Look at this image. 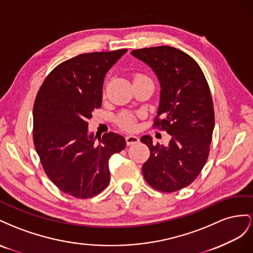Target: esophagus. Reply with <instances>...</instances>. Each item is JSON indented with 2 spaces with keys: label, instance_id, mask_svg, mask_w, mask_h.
<instances>
[{
  "label": "esophagus",
  "instance_id": "obj_1",
  "mask_svg": "<svg viewBox=\"0 0 253 253\" xmlns=\"http://www.w3.org/2000/svg\"><path fill=\"white\" fill-rule=\"evenodd\" d=\"M125 140H126V144L128 146L133 145V144L139 142V138H138V136H135V135H127Z\"/></svg>",
  "mask_w": 253,
  "mask_h": 253
}]
</instances>
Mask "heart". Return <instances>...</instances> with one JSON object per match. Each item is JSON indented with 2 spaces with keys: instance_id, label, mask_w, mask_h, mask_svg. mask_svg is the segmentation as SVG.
<instances>
[{
  "instance_id": "obj_1",
  "label": "heart",
  "mask_w": 253,
  "mask_h": 253,
  "mask_svg": "<svg viewBox=\"0 0 253 253\" xmlns=\"http://www.w3.org/2000/svg\"><path fill=\"white\" fill-rule=\"evenodd\" d=\"M133 82L135 81H140V79L144 78H148L144 74L141 73H135L132 75ZM115 123L117 125L123 129V130L126 131H133L136 128V123H138V115L132 113V112H122L120 113L117 119H115Z\"/></svg>"
}]
</instances>
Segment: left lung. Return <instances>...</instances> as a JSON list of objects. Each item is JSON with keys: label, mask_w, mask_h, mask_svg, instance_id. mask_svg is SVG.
<instances>
[{"label": "left lung", "mask_w": 253, "mask_h": 253, "mask_svg": "<svg viewBox=\"0 0 253 253\" xmlns=\"http://www.w3.org/2000/svg\"><path fill=\"white\" fill-rule=\"evenodd\" d=\"M131 54L154 70L161 84V99L153 127L171 135L168 147L141 142L150 151L142 171L155 190L172 193L189 186L203 170L214 129L211 91L198 63L169 45L133 49Z\"/></svg>", "instance_id": "8db88e82"}]
</instances>
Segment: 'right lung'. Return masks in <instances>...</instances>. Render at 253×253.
<instances>
[{
	"label": "right lung",
	"mask_w": 253,
	"mask_h": 253,
	"mask_svg": "<svg viewBox=\"0 0 253 253\" xmlns=\"http://www.w3.org/2000/svg\"><path fill=\"white\" fill-rule=\"evenodd\" d=\"M126 48L81 54L58 64L36 96L33 140L45 174L75 198L99 194L110 181L109 158L126 146L122 135L108 132L95 143L88 121L102 106L105 75Z\"/></svg>",
	"instance_id": "obj_1"
}]
</instances>
